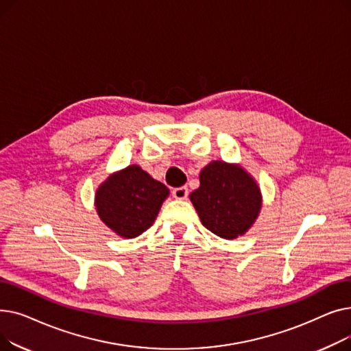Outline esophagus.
<instances>
[{
  "instance_id": "1",
  "label": "esophagus",
  "mask_w": 351,
  "mask_h": 351,
  "mask_svg": "<svg viewBox=\"0 0 351 351\" xmlns=\"http://www.w3.org/2000/svg\"><path fill=\"white\" fill-rule=\"evenodd\" d=\"M172 195H173V197H175V199H178V200L186 199V197H188V188H186V186L175 188V189L172 191Z\"/></svg>"
}]
</instances>
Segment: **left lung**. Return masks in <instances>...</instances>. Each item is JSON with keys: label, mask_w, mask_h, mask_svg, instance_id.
Here are the masks:
<instances>
[{"label": "left lung", "mask_w": 351, "mask_h": 351, "mask_svg": "<svg viewBox=\"0 0 351 351\" xmlns=\"http://www.w3.org/2000/svg\"><path fill=\"white\" fill-rule=\"evenodd\" d=\"M200 186L189 197L202 225L222 239L245 234L262 209L256 180L234 163L213 160L199 175Z\"/></svg>", "instance_id": "left-lung-1"}]
</instances>
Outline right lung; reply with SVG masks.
<instances>
[{
    "label": "right lung",
    "mask_w": 351,
    "mask_h": 351,
    "mask_svg": "<svg viewBox=\"0 0 351 351\" xmlns=\"http://www.w3.org/2000/svg\"><path fill=\"white\" fill-rule=\"evenodd\" d=\"M169 189L138 165L110 175L95 193L102 222L118 236L132 239L149 229Z\"/></svg>",
    "instance_id": "add662e5"
}]
</instances>
